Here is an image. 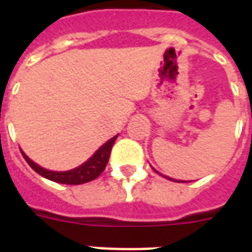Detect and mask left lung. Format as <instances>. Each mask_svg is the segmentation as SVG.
<instances>
[{
    "mask_svg": "<svg viewBox=\"0 0 252 252\" xmlns=\"http://www.w3.org/2000/svg\"><path fill=\"white\" fill-rule=\"evenodd\" d=\"M169 180H171V178H169ZM171 181H173V180H171Z\"/></svg>",
    "mask_w": 252,
    "mask_h": 252,
    "instance_id": "8db88e82",
    "label": "left lung"
}]
</instances>
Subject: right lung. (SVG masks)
I'll list each match as a JSON object with an SVG mask.
<instances>
[{
	"label": "right lung",
	"mask_w": 252,
	"mask_h": 252,
	"mask_svg": "<svg viewBox=\"0 0 252 252\" xmlns=\"http://www.w3.org/2000/svg\"><path fill=\"white\" fill-rule=\"evenodd\" d=\"M116 137L117 136L112 137L110 140L105 143L104 146H101L97 150V153L94 154L88 162L81 164L77 169L68 170V171H50V170L43 169L39 164L32 162L24 153L21 154L27 160V163L30 164L37 174H40L41 177H44L47 180H51L54 182H58V184H66V185H81V184H86L89 181L95 180L104 171L105 166L109 160L110 150H112Z\"/></svg>",
	"instance_id": "1"
}]
</instances>
